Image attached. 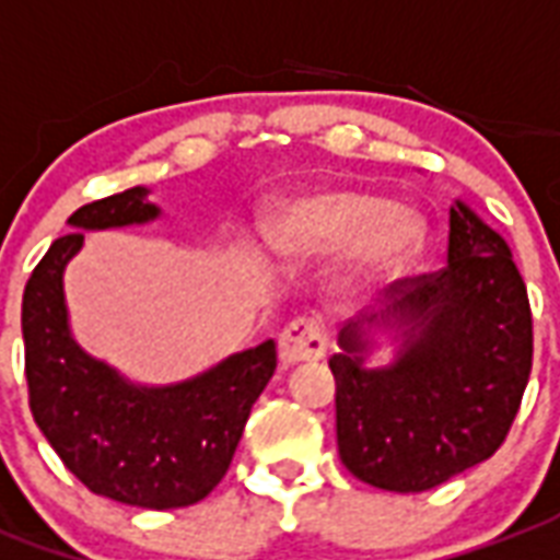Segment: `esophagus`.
<instances>
[{
    "label": "esophagus",
    "instance_id": "obj_1",
    "mask_svg": "<svg viewBox=\"0 0 560 560\" xmlns=\"http://www.w3.org/2000/svg\"><path fill=\"white\" fill-rule=\"evenodd\" d=\"M329 338L320 323L312 317H300L284 326L279 335V359L281 364H300V362H317L326 355Z\"/></svg>",
    "mask_w": 560,
    "mask_h": 560
}]
</instances>
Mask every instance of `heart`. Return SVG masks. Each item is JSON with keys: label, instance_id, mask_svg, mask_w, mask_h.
Instances as JSON below:
<instances>
[{"label": "heart", "instance_id": "1", "mask_svg": "<svg viewBox=\"0 0 560 560\" xmlns=\"http://www.w3.org/2000/svg\"><path fill=\"white\" fill-rule=\"evenodd\" d=\"M264 240L281 260L338 255L335 291L362 296L404 279L428 246V219L376 189H320L279 205L264 222Z\"/></svg>", "mask_w": 560, "mask_h": 560}]
</instances>
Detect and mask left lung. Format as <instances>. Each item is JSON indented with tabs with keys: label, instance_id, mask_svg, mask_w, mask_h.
Returning a JSON list of instances; mask_svg holds the SVG:
<instances>
[{
	"label": "left lung",
	"instance_id": "obj_1",
	"mask_svg": "<svg viewBox=\"0 0 560 560\" xmlns=\"http://www.w3.org/2000/svg\"><path fill=\"white\" fill-rule=\"evenodd\" d=\"M383 342L393 362L366 355ZM532 308L511 246L466 201L448 210V264L400 279L380 314L338 332V454L355 478L421 492L492 457L532 374Z\"/></svg>",
	"mask_w": 560,
	"mask_h": 560
}]
</instances>
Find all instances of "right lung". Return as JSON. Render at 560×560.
Returning <instances> with one entry per match:
<instances>
[{"label": "right lung", "instance_id": "right-lung-1", "mask_svg": "<svg viewBox=\"0 0 560 560\" xmlns=\"http://www.w3.org/2000/svg\"><path fill=\"white\" fill-rule=\"evenodd\" d=\"M148 186L80 207L23 293L28 407L61 463L97 495L172 511L196 504L225 478L248 412L276 371V341L248 347L168 385L132 383L85 353L70 332L65 267L85 231L148 225L160 207Z\"/></svg>", "mask_w": 560, "mask_h": 560}]
</instances>
